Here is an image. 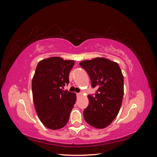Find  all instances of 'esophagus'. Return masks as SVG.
<instances>
[{
  "label": "esophagus",
  "mask_w": 157,
  "mask_h": 157,
  "mask_svg": "<svg viewBox=\"0 0 157 157\" xmlns=\"http://www.w3.org/2000/svg\"><path fill=\"white\" fill-rule=\"evenodd\" d=\"M77 96H78V97H81V96H82V93H77Z\"/></svg>",
  "instance_id": "esophagus-1"
}]
</instances>
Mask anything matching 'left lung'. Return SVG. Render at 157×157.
Wrapping results in <instances>:
<instances>
[{
	"mask_svg": "<svg viewBox=\"0 0 157 157\" xmlns=\"http://www.w3.org/2000/svg\"><path fill=\"white\" fill-rule=\"evenodd\" d=\"M80 65L86 71L95 96H88L89 105L83 112L88 124L103 129L111 124L120 111L124 95V77L118 64L105 58L84 60Z\"/></svg>",
	"mask_w": 157,
	"mask_h": 157,
	"instance_id": "1",
	"label": "left lung"
}]
</instances>
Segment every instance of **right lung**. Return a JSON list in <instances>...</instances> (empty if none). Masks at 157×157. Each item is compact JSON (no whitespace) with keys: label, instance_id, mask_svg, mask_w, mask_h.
<instances>
[{"label":"right lung","instance_id":"right-lung-1","mask_svg":"<svg viewBox=\"0 0 157 157\" xmlns=\"http://www.w3.org/2000/svg\"><path fill=\"white\" fill-rule=\"evenodd\" d=\"M73 60L51 57L40 61L32 80L33 98L40 121L50 130H58L69 121L76 94L63 90L69 82Z\"/></svg>","mask_w":157,"mask_h":157}]
</instances>
